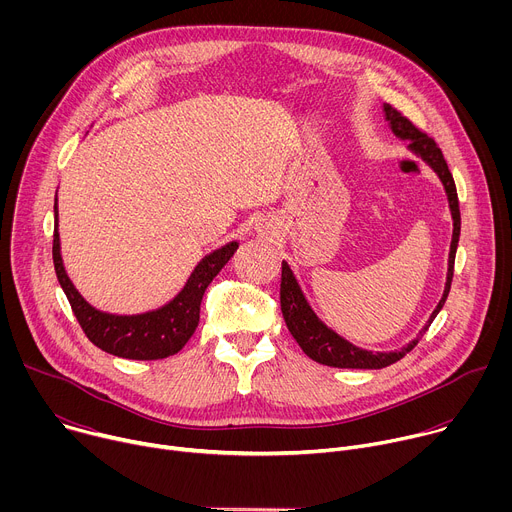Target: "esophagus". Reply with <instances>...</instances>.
<instances>
[{"mask_svg": "<svg viewBox=\"0 0 512 512\" xmlns=\"http://www.w3.org/2000/svg\"><path fill=\"white\" fill-rule=\"evenodd\" d=\"M257 229H259V233H261V235H265V237L269 235V229H267V227H257Z\"/></svg>", "mask_w": 512, "mask_h": 512, "instance_id": "esophagus-1", "label": "esophagus"}]
</instances>
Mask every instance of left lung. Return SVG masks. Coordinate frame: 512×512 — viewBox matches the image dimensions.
Returning a JSON list of instances; mask_svg holds the SVG:
<instances>
[{
	"label": "left lung",
	"instance_id": "left-lung-1",
	"mask_svg": "<svg viewBox=\"0 0 512 512\" xmlns=\"http://www.w3.org/2000/svg\"><path fill=\"white\" fill-rule=\"evenodd\" d=\"M383 117L387 121V127L391 133L401 139L409 141L407 150L423 160L435 176L440 178L446 196H448V206L450 214L454 221V231H452V243H450V253H448V273H446V285H444V294L442 300L437 302L435 310L431 312L427 324L417 332L413 340H409L405 346L399 350H389V352H373L367 348H360L352 342H348L344 336H340L336 330L326 326L322 318L314 312L310 306L304 289L294 273V269L289 267L287 261H281V312L283 320L287 324V330L291 336L296 338V342L302 346V350L316 362L326 364V367H338V369H385L389 364L401 360L417 342L419 338L427 332L429 324L435 320V316L440 314V310L446 304V298L450 294V285L454 277V259H456V249L460 241V206H458V192L454 178L448 170V164L442 156V150L437 148L435 141L429 139L425 133H421L409 119H405L397 109L391 105L383 103Z\"/></svg>",
	"mask_w": 512,
	"mask_h": 512
}]
</instances>
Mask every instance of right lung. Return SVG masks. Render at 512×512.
<instances>
[{"label":"right lung","mask_w":512,"mask_h":512,"mask_svg":"<svg viewBox=\"0 0 512 512\" xmlns=\"http://www.w3.org/2000/svg\"><path fill=\"white\" fill-rule=\"evenodd\" d=\"M239 241H229L206 253L178 294L160 308L139 314H113L95 308L66 273L58 233V190L54 198V245L52 259L58 283L66 294L87 338L101 350L129 360H158L184 348L200 320V300L204 289L227 261L235 255Z\"/></svg>","instance_id":"1"}]
</instances>
